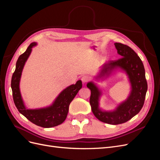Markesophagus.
<instances>
[{
	"instance_id": "obj_1",
	"label": "esophagus",
	"mask_w": 160,
	"mask_h": 160,
	"mask_svg": "<svg viewBox=\"0 0 160 160\" xmlns=\"http://www.w3.org/2000/svg\"><path fill=\"white\" fill-rule=\"evenodd\" d=\"M91 79L90 77L88 75H84L81 77V81L83 83H88V82Z\"/></svg>"
}]
</instances>
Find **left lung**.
I'll return each mask as SVG.
<instances>
[{"label": "left lung", "mask_w": 160, "mask_h": 160, "mask_svg": "<svg viewBox=\"0 0 160 160\" xmlns=\"http://www.w3.org/2000/svg\"><path fill=\"white\" fill-rule=\"evenodd\" d=\"M115 46L118 54L122 57L115 61H109L103 65L99 77L105 76L116 67H121L126 71L132 90L127 101L121 104L112 112L101 111L99 109V97L100 92L97 87L89 83L87 87L91 90L90 105L92 112L99 121L111 125L127 122L142 109L144 104L148 90V83L143 62L139 57L132 48L120 42H115Z\"/></svg>", "instance_id": "left-lung-1"}]
</instances>
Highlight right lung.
Masks as SVG:
<instances>
[{
	"instance_id": "obj_1",
	"label": "right lung",
	"mask_w": 160,
	"mask_h": 160,
	"mask_svg": "<svg viewBox=\"0 0 160 160\" xmlns=\"http://www.w3.org/2000/svg\"><path fill=\"white\" fill-rule=\"evenodd\" d=\"M35 45V42L31 43L26 51L19 56L17 61L16 69L11 79L13 101L19 112L31 122L42 128H52L61 124L65 120L70 103L81 89L82 82L79 80L75 85H71L64 89L51 107L39 109H27L23 104L19 90V81L23 67L31 54L32 47Z\"/></svg>"
}]
</instances>
